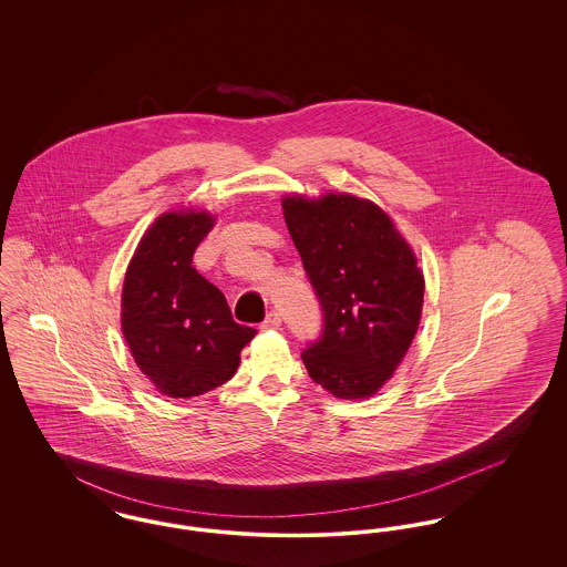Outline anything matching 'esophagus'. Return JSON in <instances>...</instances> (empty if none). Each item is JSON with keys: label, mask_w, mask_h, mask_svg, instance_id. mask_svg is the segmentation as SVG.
<instances>
[{"label": "esophagus", "mask_w": 567, "mask_h": 567, "mask_svg": "<svg viewBox=\"0 0 567 567\" xmlns=\"http://www.w3.org/2000/svg\"><path fill=\"white\" fill-rule=\"evenodd\" d=\"M280 327V315L278 312H270L268 319L261 323V331H274Z\"/></svg>", "instance_id": "34e87169"}]
</instances>
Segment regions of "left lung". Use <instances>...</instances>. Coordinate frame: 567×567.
<instances>
[{"instance_id":"8db88e82","label":"left lung","mask_w":567,"mask_h":567,"mask_svg":"<svg viewBox=\"0 0 567 567\" xmlns=\"http://www.w3.org/2000/svg\"><path fill=\"white\" fill-rule=\"evenodd\" d=\"M282 215L317 296L323 338L301 352L338 400H365L404 361L423 312L425 276L393 218L349 193L282 195Z\"/></svg>"}]
</instances>
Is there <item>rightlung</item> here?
Returning a JSON list of instances; mask_svg holds the SVG:
<instances>
[{
	"mask_svg": "<svg viewBox=\"0 0 567 567\" xmlns=\"http://www.w3.org/2000/svg\"><path fill=\"white\" fill-rule=\"evenodd\" d=\"M216 215L167 210L137 243L121 293V329L140 372L174 400L225 384L257 329L231 319L225 296L193 268Z\"/></svg>",
	"mask_w": 567,
	"mask_h": 567,
	"instance_id": "1",
	"label": "right lung"
}]
</instances>
